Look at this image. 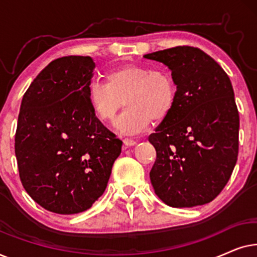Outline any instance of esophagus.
<instances>
[{
    "label": "esophagus",
    "instance_id": "1",
    "mask_svg": "<svg viewBox=\"0 0 257 257\" xmlns=\"http://www.w3.org/2000/svg\"><path fill=\"white\" fill-rule=\"evenodd\" d=\"M122 143H124V146H125V147H131V146H135L136 144H137L136 140L130 139V138H125L124 140H122Z\"/></svg>",
    "mask_w": 257,
    "mask_h": 257
}]
</instances>
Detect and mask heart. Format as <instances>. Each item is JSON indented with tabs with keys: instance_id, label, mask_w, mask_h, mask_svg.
<instances>
[{
	"instance_id": "heart-1",
	"label": "heart",
	"mask_w": 257,
	"mask_h": 257,
	"mask_svg": "<svg viewBox=\"0 0 257 257\" xmlns=\"http://www.w3.org/2000/svg\"><path fill=\"white\" fill-rule=\"evenodd\" d=\"M177 84L167 70L127 64L111 70L106 82L92 80L87 96L100 120L111 121L124 104L127 108L114 121L122 135L135 136L149 127L151 120L161 121L177 103Z\"/></svg>"
}]
</instances>
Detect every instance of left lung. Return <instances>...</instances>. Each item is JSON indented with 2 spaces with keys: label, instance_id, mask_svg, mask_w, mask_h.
<instances>
[{
  "label": "left lung",
  "instance_id": "8db88e82",
  "mask_svg": "<svg viewBox=\"0 0 257 257\" xmlns=\"http://www.w3.org/2000/svg\"><path fill=\"white\" fill-rule=\"evenodd\" d=\"M164 63L177 84L173 111L149 137L157 151L150 178L156 194L171 207L213 201L236 165L240 118L229 77L194 47L144 56Z\"/></svg>",
  "mask_w": 257,
  "mask_h": 257
}]
</instances>
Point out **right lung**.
Segmentation results:
<instances>
[{"label": "right lung", "instance_id": "obj_1", "mask_svg": "<svg viewBox=\"0 0 257 257\" xmlns=\"http://www.w3.org/2000/svg\"><path fill=\"white\" fill-rule=\"evenodd\" d=\"M94 62L65 56L38 73L24 93L15 135L20 179L38 205L82 213L103 195L122 142L91 106Z\"/></svg>", "mask_w": 257, "mask_h": 257}]
</instances>
